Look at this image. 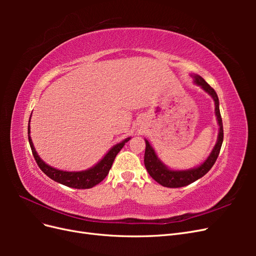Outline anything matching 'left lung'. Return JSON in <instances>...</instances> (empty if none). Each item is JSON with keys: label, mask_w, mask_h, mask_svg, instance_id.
<instances>
[{"label": "left lung", "mask_w": 256, "mask_h": 256, "mask_svg": "<svg viewBox=\"0 0 256 256\" xmlns=\"http://www.w3.org/2000/svg\"><path fill=\"white\" fill-rule=\"evenodd\" d=\"M194 82L198 85H200L209 95L214 98V106H216V120L219 122V136H218V142H216L214 148L212 150V154H209L207 160L204 162L203 164H200L198 168L188 170V171H171L168 170L162 162L157 158L154 150L152 147L148 143V141L145 140L146 142V148H145V154H144V164L147 170L148 174L154 178V180L159 182L160 184L164 186V187L168 188H180L184 187V186H188L192 184L193 182L198 180V178L203 177L209 170L212 168L214 162L219 156V152L222 146L223 142V124H222V118L220 114L219 109V98L216 95V90L209 85L202 76L196 74L194 76Z\"/></svg>", "instance_id": "1"}]
</instances>
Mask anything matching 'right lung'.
<instances>
[{"label":"right lung","instance_id":"1","mask_svg":"<svg viewBox=\"0 0 256 256\" xmlns=\"http://www.w3.org/2000/svg\"><path fill=\"white\" fill-rule=\"evenodd\" d=\"M28 142H30V150H32V152H33V156L36 160L37 166L40 168L42 171L54 182H58L62 184L67 186V187L76 188V189H90L92 187H94V186H96L97 184H99L100 182H102L106 178V176L109 174V171L113 164V161L116 157V154H118V152L122 148L125 143L130 140V138H127L126 140L116 144L102 158V160L95 166H92V168L86 170V171H82V172H66V171H60V170L51 168L50 166L46 164L44 162L38 157V154L34 148L33 142L30 140V125L28 126Z\"/></svg>","mask_w":256,"mask_h":256}]
</instances>
